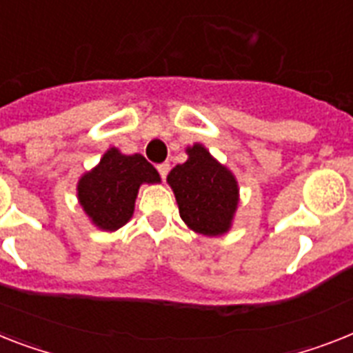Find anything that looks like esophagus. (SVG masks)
Returning a JSON list of instances; mask_svg holds the SVG:
<instances>
[{"label": "esophagus", "instance_id": "esophagus-1", "mask_svg": "<svg viewBox=\"0 0 353 353\" xmlns=\"http://www.w3.org/2000/svg\"><path fill=\"white\" fill-rule=\"evenodd\" d=\"M157 170H159L160 176H162V180H164L165 176H168V173H170V164H168V162H164V164H159L157 165Z\"/></svg>", "mask_w": 353, "mask_h": 353}]
</instances>
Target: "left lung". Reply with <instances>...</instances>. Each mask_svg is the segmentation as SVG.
Masks as SVG:
<instances>
[{
    "instance_id": "1",
    "label": "left lung",
    "mask_w": 353,
    "mask_h": 353,
    "mask_svg": "<svg viewBox=\"0 0 353 353\" xmlns=\"http://www.w3.org/2000/svg\"><path fill=\"white\" fill-rule=\"evenodd\" d=\"M188 160L168 174L180 218L198 234H225L232 225L240 189L234 174L202 144L185 150Z\"/></svg>"
}]
</instances>
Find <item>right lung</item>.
Masks as SVG:
<instances>
[{
	"instance_id": "1",
	"label": "right lung",
	"mask_w": 353,
	"mask_h": 353,
	"mask_svg": "<svg viewBox=\"0 0 353 353\" xmlns=\"http://www.w3.org/2000/svg\"><path fill=\"white\" fill-rule=\"evenodd\" d=\"M160 174L142 155H122L110 148L92 171L77 183V198L93 225L103 231H117L135 209L142 183H159Z\"/></svg>"
}]
</instances>
